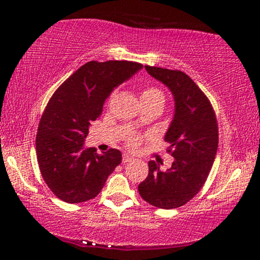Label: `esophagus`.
Returning <instances> with one entry per match:
<instances>
[{
	"label": "esophagus",
	"instance_id": "34e87169",
	"mask_svg": "<svg viewBox=\"0 0 260 260\" xmlns=\"http://www.w3.org/2000/svg\"><path fill=\"white\" fill-rule=\"evenodd\" d=\"M132 160H134V156H132L131 154H123V156H122V161L123 162H129Z\"/></svg>",
	"mask_w": 260,
	"mask_h": 260
}]
</instances>
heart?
Wrapping results in <instances>:
<instances>
[{
    "instance_id": "heart-1",
    "label": "heart",
    "mask_w": 260,
    "mask_h": 260,
    "mask_svg": "<svg viewBox=\"0 0 260 260\" xmlns=\"http://www.w3.org/2000/svg\"><path fill=\"white\" fill-rule=\"evenodd\" d=\"M140 100H142L143 105H147V104L154 103V101H157V100L164 101V94L161 92L160 89L155 88V86H145V88H143L142 91H140ZM133 126L134 127L142 126V121L137 120L133 123ZM138 142H139L138 137L136 136L127 137V143L128 145H131V147H136V145L138 144Z\"/></svg>"
}]
</instances>
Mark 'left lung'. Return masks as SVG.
Instances as JSON below:
<instances>
[{"label": "left lung", "instance_id": "left-lung-1", "mask_svg": "<svg viewBox=\"0 0 260 260\" xmlns=\"http://www.w3.org/2000/svg\"><path fill=\"white\" fill-rule=\"evenodd\" d=\"M145 70L171 90L175 115L165 134L171 168L161 171L156 161H149L148 177L138 186L139 194L160 209L182 207L207 181L219 144L215 111L207 95L184 72L145 66Z\"/></svg>", "mask_w": 260, "mask_h": 260}]
</instances>
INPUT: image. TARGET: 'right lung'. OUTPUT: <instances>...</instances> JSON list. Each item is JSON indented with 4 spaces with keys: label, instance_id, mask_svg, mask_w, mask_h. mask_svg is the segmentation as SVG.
<instances>
[{
    "label": "right lung",
    "instance_id": "1",
    "mask_svg": "<svg viewBox=\"0 0 260 260\" xmlns=\"http://www.w3.org/2000/svg\"><path fill=\"white\" fill-rule=\"evenodd\" d=\"M142 67L131 61H90L53 92L40 118L35 147L45 183L61 201L76 204L95 198L121 164L120 150L98 154L94 148L84 149V140L113 88Z\"/></svg>",
    "mask_w": 260,
    "mask_h": 260
}]
</instances>
